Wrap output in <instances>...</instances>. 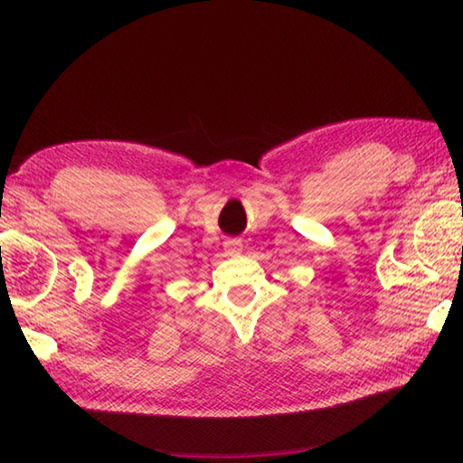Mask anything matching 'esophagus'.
I'll use <instances>...</instances> for the list:
<instances>
[{
	"label": "esophagus",
	"instance_id": "obj_1",
	"mask_svg": "<svg viewBox=\"0 0 463 463\" xmlns=\"http://www.w3.org/2000/svg\"><path fill=\"white\" fill-rule=\"evenodd\" d=\"M224 250L229 254H239L242 250V242L237 239H229L224 242Z\"/></svg>",
	"mask_w": 463,
	"mask_h": 463
}]
</instances>
